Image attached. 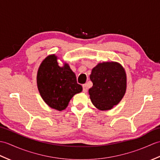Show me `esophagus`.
Returning a JSON list of instances; mask_svg holds the SVG:
<instances>
[{"instance_id":"1","label":"esophagus","mask_w":160,"mask_h":160,"mask_svg":"<svg viewBox=\"0 0 160 160\" xmlns=\"http://www.w3.org/2000/svg\"><path fill=\"white\" fill-rule=\"evenodd\" d=\"M82 89H83V92L84 93H86L87 91V84H84L82 85Z\"/></svg>"}]
</instances>
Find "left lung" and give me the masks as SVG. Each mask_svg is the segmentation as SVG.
Masks as SVG:
<instances>
[{
  "mask_svg": "<svg viewBox=\"0 0 160 160\" xmlns=\"http://www.w3.org/2000/svg\"><path fill=\"white\" fill-rule=\"evenodd\" d=\"M93 87L89 93L93 104L100 111L111 110L123 98L127 90V74L117 62L98 63L91 70Z\"/></svg>",
  "mask_w": 160,
  "mask_h": 160,
  "instance_id": "1",
  "label": "left lung"
}]
</instances>
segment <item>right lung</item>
<instances>
[{
	"label": "right lung",
	"instance_id": "1",
	"mask_svg": "<svg viewBox=\"0 0 160 160\" xmlns=\"http://www.w3.org/2000/svg\"><path fill=\"white\" fill-rule=\"evenodd\" d=\"M58 57L52 54L42 60L37 72V87L44 102L59 111L67 107L74 95L82 91L67 63L60 67Z\"/></svg>",
	"mask_w": 160,
	"mask_h": 160
}]
</instances>
